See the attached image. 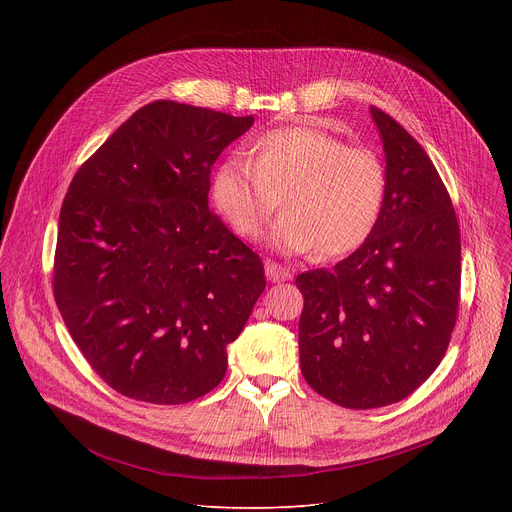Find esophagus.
Segmentation results:
<instances>
[{"label": "esophagus", "mask_w": 512, "mask_h": 512, "mask_svg": "<svg viewBox=\"0 0 512 512\" xmlns=\"http://www.w3.org/2000/svg\"><path fill=\"white\" fill-rule=\"evenodd\" d=\"M265 275H267V279L273 281V283L291 279V273H289L287 269H283L279 263H273V261H267V263H265Z\"/></svg>", "instance_id": "34e87169"}]
</instances>
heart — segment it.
Here are the masks:
<instances>
[{"instance_id": "b5f03b06", "label": "heart", "mask_w": 512, "mask_h": 512, "mask_svg": "<svg viewBox=\"0 0 512 512\" xmlns=\"http://www.w3.org/2000/svg\"><path fill=\"white\" fill-rule=\"evenodd\" d=\"M267 235L285 255L318 249L342 257L367 243L387 200V172L371 150L348 148L318 127H285L257 137L249 162L227 158L212 176L216 210L245 237H257L277 208Z\"/></svg>"}]
</instances>
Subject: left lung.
Returning a JSON list of instances; mask_svg holds the SVG:
<instances>
[{
    "mask_svg": "<svg viewBox=\"0 0 512 512\" xmlns=\"http://www.w3.org/2000/svg\"><path fill=\"white\" fill-rule=\"evenodd\" d=\"M383 141L387 200L362 247L298 275L300 367L336 405L373 409L411 395L442 362L458 316L460 229L421 145L371 107Z\"/></svg>",
    "mask_w": 512,
    "mask_h": 512,
    "instance_id": "1",
    "label": "left lung"
}]
</instances>
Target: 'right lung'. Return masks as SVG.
I'll return each mask as SVG.
<instances>
[{
    "label": "right lung",
    "mask_w": 512,
    "mask_h": 512,
    "mask_svg": "<svg viewBox=\"0 0 512 512\" xmlns=\"http://www.w3.org/2000/svg\"><path fill=\"white\" fill-rule=\"evenodd\" d=\"M255 123L176 101L135 111L72 178L54 298L117 393L180 405L227 373L265 289L263 263L208 210L210 168Z\"/></svg>",
    "instance_id": "obj_1"
}]
</instances>
